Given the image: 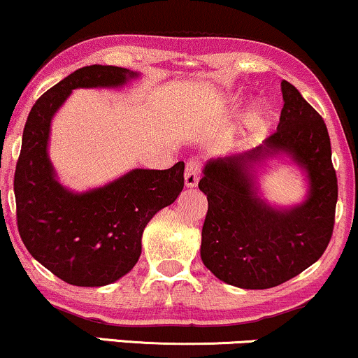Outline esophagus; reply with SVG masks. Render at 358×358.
<instances>
[{
  "label": "esophagus",
  "mask_w": 358,
  "mask_h": 358,
  "mask_svg": "<svg viewBox=\"0 0 358 358\" xmlns=\"http://www.w3.org/2000/svg\"><path fill=\"white\" fill-rule=\"evenodd\" d=\"M201 176V161L197 159H191L186 164V172H184V182L187 187H196L199 182Z\"/></svg>",
  "instance_id": "esophagus-1"
}]
</instances>
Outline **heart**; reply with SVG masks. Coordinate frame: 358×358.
<instances>
[{
  "mask_svg": "<svg viewBox=\"0 0 358 358\" xmlns=\"http://www.w3.org/2000/svg\"><path fill=\"white\" fill-rule=\"evenodd\" d=\"M262 124V112L258 110V108H251L250 112H248L246 119H245V125H248V127L255 129L258 127V125Z\"/></svg>",
  "mask_w": 358,
  "mask_h": 358,
  "instance_id": "1",
  "label": "heart"
}]
</instances>
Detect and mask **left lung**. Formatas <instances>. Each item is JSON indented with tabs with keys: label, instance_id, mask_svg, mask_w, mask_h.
<instances>
[{
	"label": "left lung",
	"instance_id": "obj_1",
	"mask_svg": "<svg viewBox=\"0 0 358 358\" xmlns=\"http://www.w3.org/2000/svg\"><path fill=\"white\" fill-rule=\"evenodd\" d=\"M285 105L270 137L246 154L209 161L199 189L208 196L201 258L233 287H278L312 266L329 246L338 197L329 130L292 83L281 82ZM287 152L310 180L305 203L289 210L266 205L255 192V163Z\"/></svg>",
	"mask_w": 358,
	"mask_h": 358
}]
</instances>
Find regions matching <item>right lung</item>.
<instances>
[{"label": "right lung", "instance_id": "add662e5", "mask_svg": "<svg viewBox=\"0 0 358 358\" xmlns=\"http://www.w3.org/2000/svg\"><path fill=\"white\" fill-rule=\"evenodd\" d=\"M137 73L122 66L75 70L33 105L15 171L16 224L29 255L75 287H103L136 266L147 222L178 199L184 162L166 171L134 169L107 186L75 194L48 159L50 124L75 88L120 87Z\"/></svg>", "mask_w": 358, "mask_h": 358}]
</instances>
